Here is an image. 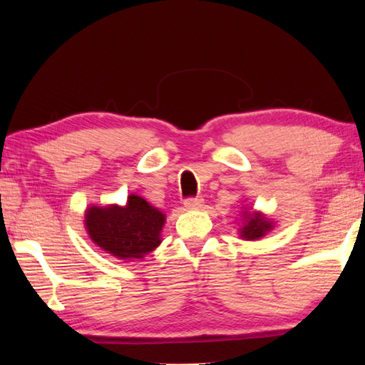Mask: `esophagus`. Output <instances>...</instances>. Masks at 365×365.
I'll return each mask as SVG.
<instances>
[{
	"instance_id": "1",
	"label": "esophagus",
	"mask_w": 365,
	"mask_h": 365,
	"mask_svg": "<svg viewBox=\"0 0 365 365\" xmlns=\"http://www.w3.org/2000/svg\"><path fill=\"white\" fill-rule=\"evenodd\" d=\"M185 208L187 210H199L204 205V199L202 197H195V199H187L185 200Z\"/></svg>"
}]
</instances>
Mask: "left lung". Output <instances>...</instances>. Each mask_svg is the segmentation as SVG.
Returning a JSON list of instances; mask_svg holds the SVG:
<instances>
[{
	"label": "left lung",
	"instance_id": "8db88e82",
	"mask_svg": "<svg viewBox=\"0 0 365 365\" xmlns=\"http://www.w3.org/2000/svg\"><path fill=\"white\" fill-rule=\"evenodd\" d=\"M276 227V221L268 218V216L254 210V208L243 205L242 207V222L238 226V237L246 242H257V240L265 237L268 232Z\"/></svg>",
	"mask_w": 365,
	"mask_h": 365
}]
</instances>
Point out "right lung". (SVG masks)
Returning <instances> with one entry per match:
<instances>
[{
  "label": "right lung",
  "instance_id": "1",
  "mask_svg": "<svg viewBox=\"0 0 365 365\" xmlns=\"http://www.w3.org/2000/svg\"><path fill=\"white\" fill-rule=\"evenodd\" d=\"M166 215L138 195L125 205H89L84 212V229L92 243L119 260L135 262L161 245Z\"/></svg>",
  "mask_w": 365,
  "mask_h": 365
}]
</instances>
